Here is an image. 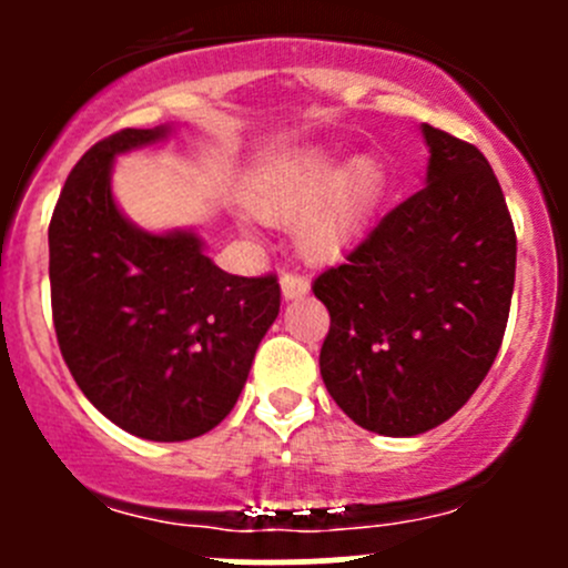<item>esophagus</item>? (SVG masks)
I'll list each match as a JSON object with an SVG mask.
<instances>
[{
	"instance_id": "esophagus-1",
	"label": "esophagus",
	"mask_w": 568,
	"mask_h": 568,
	"mask_svg": "<svg viewBox=\"0 0 568 568\" xmlns=\"http://www.w3.org/2000/svg\"><path fill=\"white\" fill-rule=\"evenodd\" d=\"M280 291H283L285 300H300V296H305L307 291H311V283H307L305 274L285 272L283 277H280Z\"/></svg>"
}]
</instances>
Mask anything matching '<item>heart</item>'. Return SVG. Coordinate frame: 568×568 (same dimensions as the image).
<instances>
[{
  "label": "heart",
  "instance_id": "obj_1",
  "mask_svg": "<svg viewBox=\"0 0 568 568\" xmlns=\"http://www.w3.org/2000/svg\"><path fill=\"white\" fill-rule=\"evenodd\" d=\"M385 194L379 159L359 156L341 164L324 148L280 159L250 189L247 203L274 225L300 222V247L313 261L337 255L359 231Z\"/></svg>",
  "mask_w": 568,
  "mask_h": 568
}]
</instances>
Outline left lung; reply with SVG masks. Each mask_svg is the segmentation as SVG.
Listing matches in <instances>:
<instances>
[{
  "mask_svg": "<svg viewBox=\"0 0 568 568\" xmlns=\"http://www.w3.org/2000/svg\"><path fill=\"white\" fill-rule=\"evenodd\" d=\"M426 186L313 283L329 311L321 379L357 426L415 437L489 374L511 311L517 233L484 153L423 123Z\"/></svg>",
  "mask_w": 568,
  "mask_h": 568,
  "instance_id": "obj_1",
  "label": "left lung"
}]
</instances>
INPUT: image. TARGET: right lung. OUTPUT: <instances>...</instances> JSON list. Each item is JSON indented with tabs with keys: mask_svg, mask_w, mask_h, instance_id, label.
<instances>
[{
	"mask_svg": "<svg viewBox=\"0 0 568 568\" xmlns=\"http://www.w3.org/2000/svg\"><path fill=\"white\" fill-rule=\"evenodd\" d=\"M168 134L170 125L123 129L79 159L51 214L49 280L79 390L123 432L183 443L236 406L280 313V283L222 272L194 231L148 233L125 220L112 197L114 159Z\"/></svg>",
	"mask_w": 568,
	"mask_h": 568,
	"instance_id": "obj_1",
	"label": "right lung"
}]
</instances>
